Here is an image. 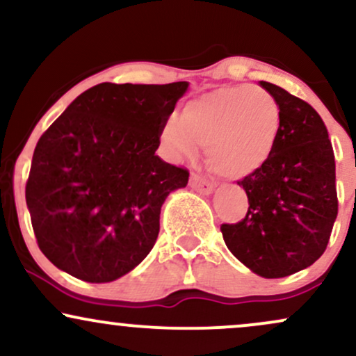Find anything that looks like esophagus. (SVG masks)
<instances>
[{
  "label": "esophagus",
  "instance_id": "esophagus-1",
  "mask_svg": "<svg viewBox=\"0 0 356 356\" xmlns=\"http://www.w3.org/2000/svg\"><path fill=\"white\" fill-rule=\"evenodd\" d=\"M189 184H191L192 189H194L195 192H199V194L209 195V194H212V192H214V184L207 182L206 179L199 177V175H195V174L191 175Z\"/></svg>",
  "mask_w": 356,
  "mask_h": 356
}]
</instances>
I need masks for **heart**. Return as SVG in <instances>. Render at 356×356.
<instances>
[{"label":"heart","mask_w":356,"mask_h":356,"mask_svg":"<svg viewBox=\"0 0 356 356\" xmlns=\"http://www.w3.org/2000/svg\"><path fill=\"white\" fill-rule=\"evenodd\" d=\"M281 130L283 113L276 97L256 85H236L191 100L181 118L164 122L161 140L175 162L191 161L206 145L211 167L229 179H243L271 161Z\"/></svg>","instance_id":"heart-1"}]
</instances>
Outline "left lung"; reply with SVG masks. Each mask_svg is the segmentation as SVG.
<instances>
[{"instance_id": "left-lung-1", "label": "left lung", "mask_w": 356, "mask_h": 356, "mask_svg": "<svg viewBox=\"0 0 356 356\" xmlns=\"http://www.w3.org/2000/svg\"><path fill=\"white\" fill-rule=\"evenodd\" d=\"M283 130L271 161L239 186L249 209L222 224L224 243L257 276L284 277L312 266L325 252L338 214L334 155L325 122L312 105L269 81Z\"/></svg>"}]
</instances>
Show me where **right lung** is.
I'll return each mask as SVG.
<instances>
[{
    "label": "right lung",
    "instance_id": "right-lung-1",
    "mask_svg": "<svg viewBox=\"0 0 356 356\" xmlns=\"http://www.w3.org/2000/svg\"><path fill=\"white\" fill-rule=\"evenodd\" d=\"M189 88L105 83L88 88L40 137L26 182L38 246L61 271L110 283L157 241L161 209L189 172L155 150L161 127Z\"/></svg>",
    "mask_w": 356,
    "mask_h": 356
}]
</instances>
